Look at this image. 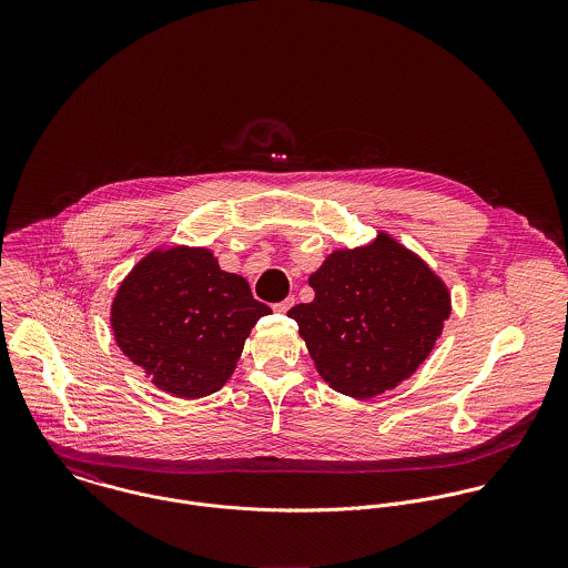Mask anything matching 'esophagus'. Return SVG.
Returning <instances> with one entry per match:
<instances>
[{"label":"esophagus","instance_id":"obj_1","mask_svg":"<svg viewBox=\"0 0 568 568\" xmlns=\"http://www.w3.org/2000/svg\"><path fill=\"white\" fill-rule=\"evenodd\" d=\"M293 304H295V297H293V295H288L284 302L273 304V311H275V313H280V315H284V313H288V311L293 308Z\"/></svg>","mask_w":568,"mask_h":568}]
</instances>
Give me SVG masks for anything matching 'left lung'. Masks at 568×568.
Listing matches in <instances>:
<instances>
[{
  "instance_id": "left-lung-1",
  "label": "left lung",
  "mask_w": 568,
  "mask_h": 568,
  "mask_svg": "<svg viewBox=\"0 0 568 568\" xmlns=\"http://www.w3.org/2000/svg\"><path fill=\"white\" fill-rule=\"evenodd\" d=\"M311 304L288 311L325 383L367 400L398 387L433 352L450 317L444 280L381 232L374 243L336 248L308 277Z\"/></svg>"
}]
</instances>
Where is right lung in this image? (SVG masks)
<instances>
[{"mask_svg": "<svg viewBox=\"0 0 568 568\" xmlns=\"http://www.w3.org/2000/svg\"><path fill=\"white\" fill-rule=\"evenodd\" d=\"M271 308L205 246H160L122 280L111 327L118 347L165 394L196 400L234 374L244 341Z\"/></svg>", "mask_w": 568, "mask_h": 568, "instance_id": "right-lung-1", "label": "right lung"}]
</instances>
